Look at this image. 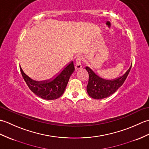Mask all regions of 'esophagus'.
Segmentation results:
<instances>
[{
  "label": "esophagus",
  "mask_w": 149,
  "mask_h": 149,
  "mask_svg": "<svg viewBox=\"0 0 149 149\" xmlns=\"http://www.w3.org/2000/svg\"><path fill=\"white\" fill-rule=\"evenodd\" d=\"M82 60V58L81 56H77V58H76V64H75V69L76 70H79L82 68V63H81V61Z\"/></svg>",
  "instance_id": "1"
}]
</instances>
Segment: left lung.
Returning a JSON list of instances; mask_svg holds the SVG:
<instances>
[{
  "instance_id": "8db88e82",
  "label": "left lung",
  "mask_w": 149,
  "mask_h": 149,
  "mask_svg": "<svg viewBox=\"0 0 149 149\" xmlns=\"http://www.w3.org/2000/svg\"><path fill=\"white\" fill-rule=\"evenodd\" d=\"M132 66L121 77L112 80H106L96 75L90 68L86 67V70L89 74L87 85V92L91 98L100 100L108 97L112 95L121 86L128 75Z\"/></svg>"
}]
</instances>
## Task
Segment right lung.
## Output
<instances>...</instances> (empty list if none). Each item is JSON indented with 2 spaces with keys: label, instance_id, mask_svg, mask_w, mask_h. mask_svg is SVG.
Listing matches in <instances>:
<instances>
[{
  "label": "right lung",
  "instance_id": "1",
  "mask_svg": "<svg viewBox=\"0 0 149 149\" xmlns=\"http://www.w3.org/2000/svg\"><path fill=\"white\" fill-rule=\"evenodd\" d=\"M74 70V61H72L53 78L46 81H36L24 73L20 67L22 75L30 90L39 97L47 100L57 99L63 95Z\"/></svg>",
  "mask_w": 149,
  "mask_h": 149
}]
</instances>
